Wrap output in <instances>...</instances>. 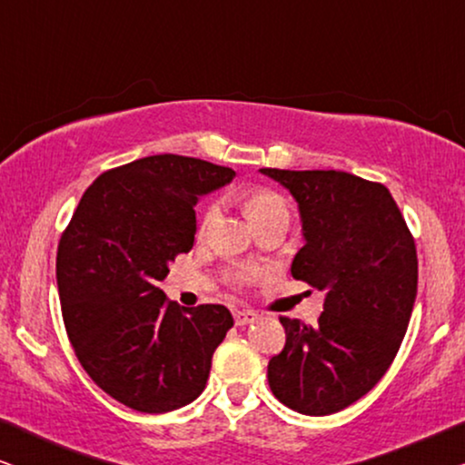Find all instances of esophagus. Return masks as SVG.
<instances>
[{
  "instance_id": "1",
  "label": "esophagus",
  "mask_w": 465,
  "mask_h": 465,
  "mask_svg": "<svg viewBox=\"0 0 465 465\" xmlns=\"http://www.w3.org/2000/svg\"><path fill=\"white\" fill-rule=\"evenodd\" d=\"M256 320H258L256 311H250V309H237V311H234V323H237V326H247V323H252Z\"/></svg>"
}]
</instances>
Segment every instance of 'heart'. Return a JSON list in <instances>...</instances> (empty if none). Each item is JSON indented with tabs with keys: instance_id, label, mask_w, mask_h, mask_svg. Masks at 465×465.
I'll list each match as a JSON object with an SVG mask.
<instances>
[{
	"instance_id": "1",
	"label": "heart",
	"mask_w": 465,
	"mask_h": 465,
	"mask_svg": "<svg viewBox=\"0 0 465 465\" xmlns=\"http://www.w3.org/2000/svg\"><path fill=\"white\" fill-rule=\"evenodd\" d=\"M243 209H245L247 220H250L253 226L260 224V222L277 218V215H285V218H290L288 203H285L277 193H272V190H264V188L252 190V193L243 199ZM215 215H218V207L209 205L205 215H203L201 231H207V228L213 224ZM239 279L241 282L252 279V272H247V271L239 272Z\"/></svg>"
}]
</instances>
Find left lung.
<instances>
[{"label":"left lung","mask_w":465,"mask_h":465,"mask_svg":"<svg viewBox=\"0 0 465 465\" xmlns=\"http://www.w3.org/2000/svg\"><path fill=\"white\" fill-rule=\"evenodd\" d=\"M298 203L304 245L292 277L326 292L315 326L279 317L269 361L279 402L323 417L366 396L391 366L417 296V250L383 183L345 171L260 169Z\"/></svg>","instance_id":"left-lung-1"}]
</instances>
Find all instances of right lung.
<instances>
[{
  "mask_svg": "<svg viewBox=\"0 0 465 465\" xmlns=\"http://www.w3.org/2000/svg\"><path fill=\"white\" fill-rule=\"evenodd\" d=\"M232 177L201 158H139L88 186L59 241L56 285L74 351L133 411L169 412L199 398L232 328L222 304L180 309L158 288L177 253L193 250L196 203Z\"/></svg>",
  "mask_w": 465,
  "mask_h": 465,
  "instance_id": "1",
  "label": "right lung"
}]
</instances>
